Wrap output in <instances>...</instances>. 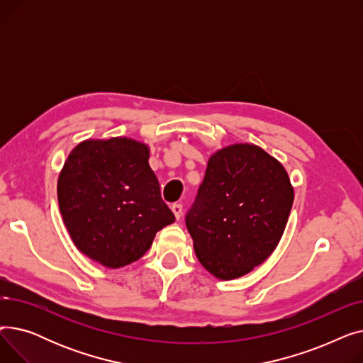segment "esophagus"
Instances as JSON below:
<instances>
[{"label": "esophagus", "instance_id": "34e87169", "mask_svg": "<svg viewBox=\"0 0 363 363\" xmlns=\"http://www.w3.org/2000/svg\"><path fill=\"white\" fill-rule=\"evenodd\" d=\"M172 212H174L177 219H179L182 216V204L181 203H175L174 206H172Z\"/></svg>", "mask_w": 363, "mask_h": 363}]
</instances>
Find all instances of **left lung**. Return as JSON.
<instances>
[{
    "instance_id": "1",
    "label": "left lung",
    "mask_w": 363,
    "mask_h": 363,
    "mask_svg": "<svg viewBox=\"0 0 363 363\" xmlns=\"http://www.w3.org/2000/svg\"><path fill=\"white\" fill-rule=\"evenodd\" d=\"M293 200L287 172L268 152L250 144L222 148L185 216L197 259L220 279L249 274L275 250Z\"/></svg>"
}]
</instances>
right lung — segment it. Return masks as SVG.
<instances>
[{"label": "right lung", "mask_w": 363, "mask_h": 363, "mask_svg": "<svg viewBox=\"0 0 363 363\" xmlns=\"http://www.w3.org/2000/svg\"><path fill=\"white\" fill-rule=\"evenodd\" d=\"M57 197L74 245L107 268L143 257L156 233L175 220L148 164L147 145L129 138L76 145Z\"/></svg>", "instance_id": "add662e5"}]
</instances>
